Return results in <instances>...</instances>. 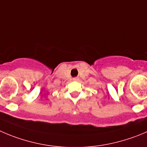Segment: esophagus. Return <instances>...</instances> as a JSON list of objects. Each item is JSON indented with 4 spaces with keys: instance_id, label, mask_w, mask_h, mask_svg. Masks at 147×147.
Returning a JSON list of instances; mask_svg holds the SVG:
<instances>
[{
    "instance_id": "obj_1",
    "label": "esophagus",
    "mask_w": 147,
    "mask_h": 147,
    "mask_svg": "<svg viewBox=\"0 0 147 147\" xmlns=\"http://www.w3.org/2000/svg\"><path fill=\"white\" fill-rule=\"evenodd\" d=\"M73 80H74V81H78V80H79V79H78V78H74V79H73Z\"/></svg>"
}]
</instances>
